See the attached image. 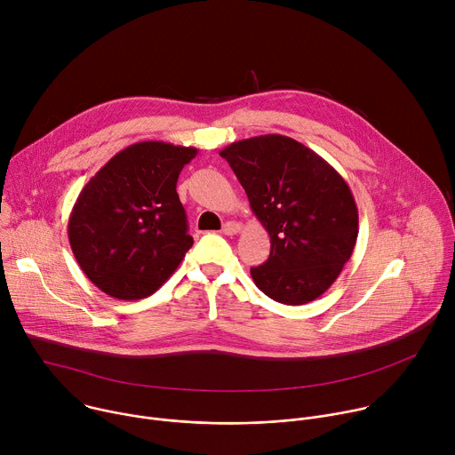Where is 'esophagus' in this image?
Listing matches in <instances>:
<instances>
[{
    "label": "esophagus",
    "instance_id": "esophagus-1",
    "mask_svg": "<svg viewBox=\"0 0 455 455\" xmlns=\"http://www.w3.org/2000/svg\"><path fill=\"white\" fill-rule=\"evenodd\" d=\"M221 232H223L225 235H235L237 232H241V225H239L237 221H227V223L223 225Z\"/></svg>",
    "mask_w": 455,
    "mask_h": 455
}]
</instances>
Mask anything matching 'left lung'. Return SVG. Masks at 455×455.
I'll list each match as a JSON object with an SVG mask.
<instances>
[{"label": "left lung", "mask_w": 455, "mask_h": 455, "mask_svg": "<svg viewBox=\"0 0 455 455\" xmlns=\"http://www.w3.org/2000/svg\"><path fill=\"white\" fill-rule=\"evenodd\" d=\"M270 234V257L250 268L270 299L300 306L340 275L356 244L358 209L346 180L315 151L283 135L234 142L220 153Z\"/></svg>", "instance_id": "8db88e82"}]
</instances>
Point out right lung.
Segmentation results:
<instances>
[{"mask_svg": "<svg viewBox=\"0 0 455 455\" xmlns=\"http://www.w3.org/2000/svg\"><path fill=\"white\" fill-rule=\"evenodd\" d=\"M196 155V148L139 142L84 185L68 220V239L99 290L139 300L174 274L194 243L176 181Z\"/></svg>", "mask_w": 455, "mask_h": 455, "instance_id": "obj_1", "label": "right lung"}]
</instances>
